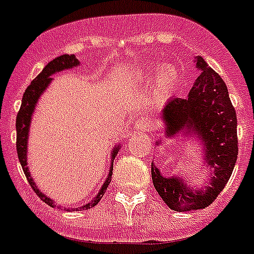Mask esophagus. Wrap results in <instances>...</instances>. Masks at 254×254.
Listing matches in <instances>:
<instances>
[{
    "mask_svg": "<svg viewBox=\"0 0 254 254\" xmlns=\"http://www.w3.org/2000/svg\"><path fill=\"white\" fill-rule=\"evenodd\" d=\"M135 127H138L139 130H143L145 127H147V121L145 119H138V121L135 123Z\"/></svg>",
    "mask_w": 254,
    "mask_h": 254,
    "instance_id": "1",
    "label": "esophagus"
}]
</instances>
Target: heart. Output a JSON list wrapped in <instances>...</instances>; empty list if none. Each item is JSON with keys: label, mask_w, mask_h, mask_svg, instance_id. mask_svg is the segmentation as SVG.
<instances>
[{"label": "heart", "mask_w": 254, "mask_h": 254, "mask_svg": "<svg viewBox=\"0 0 254 254\" xmlns=\"http://www.w3.org/2000/svg\"><path fill=\"white\" fill-rule=\"evenodd\" d=\"M179 80V73L177 68L170 64H163L158 69L157 73V81H155V92L159 99H163L169 96L177 87Z\"/></svg>", "instance_id": "heart-1"}]
</instances>
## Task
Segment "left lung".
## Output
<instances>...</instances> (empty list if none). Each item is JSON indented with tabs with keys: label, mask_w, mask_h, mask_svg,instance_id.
<instances>
[{
	"label": "left lung",
	"mask_w": 254,
	"mask_h": 254,
	"mask_svg": "<svg viewBox=\"0 0 254 254\" xmlns=\"http://www.w3.org/2000/svg\"><path fill=\"white\" fill-rule=\"evenodd\" d=\"M200 73L196 77L189 97H173L162 111L167 135L182 129L192 131L204 142L205 162L213 169L211 186L205 192L187 189L178 178H165L151 163V179L159 196L178 212L208 207L215 201L232 175L239 154L237 116L229 99L224 80L201 57L196 58ZM158 145V143H157Z\"/></svg>",
	"instance_id": "8db88e82"
}]
</instances>
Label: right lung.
<instances>
[{"label": "right lung", "instance_id": "right-lung-1", "mask_svg": "<svg viewBox=\"0 0 254 254\" xmlns=\"http://www.w3.org/2000/svg\"><path fill=\"white\" fill-rule=\"evenodd\" d=\"M79 64V61H77L75 55H68V54H64V55H61V57L55 58L54 61H51L49 64L46 65L43 71H42L39 75H38L29 87L26 88L25 93H23V97H22V104L21 108H19V112H18L17 119H15V129H17V153H18V159L21 162V166L23 169V173H25L26 178H27V182L29 185L31 186V189L34 190V192L37 193L38 196L41 197L42 200L45 201L46 204H49L50 207H54V201L50 199V197L45 196L43 193L37 189V186L34 185L33 178L30 175L29 169H27V162H26V153H27V135H29V127H30V120H31V115H33L34 108L37 105V101L39 99L41 93L46 89V87L50 84L51 81V75L55 72H59L62 69L72 68V67H76ZM119 147H115L113 150V155L117 153ZM112 179V169L111 173L108 175L107 181L103 185L101 190H100L99 195L93 199L92 201H89L88 204L83 205V207H79L77 209H89L92 207H95L97 203L100 201V199L103 197V195L107 191L108 186L111 183ZM68 211V208L65 209Z\"/></svg>", "mask_w": 254, "mask_h": 254}]
</instances>
